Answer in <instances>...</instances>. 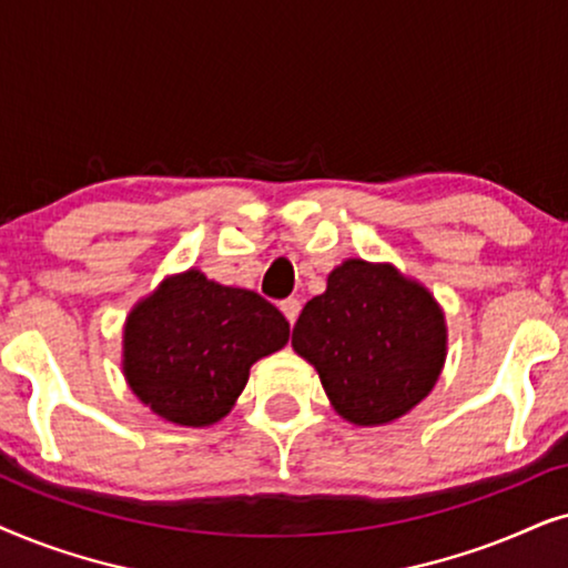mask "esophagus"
I'll return each mask as SVG.
<instances>
[{
  "mask_svg": "<svg viewBox=\"0 0 568 568\" xmlns=\"http://www.w3.org/2000/svg\"><path fill=\"white\" fill-rule=\"evenodd\" d=\"M280 312L285 314V320H288L291 324H296L298 314H301V301L298 298H285L283 304H280Z\"/></svg>",
  "mask_w": 568,
  "mask_h": 568,
  "instance_id": "esophagus-1",
  "label": "esophagus"
}]
</instances>
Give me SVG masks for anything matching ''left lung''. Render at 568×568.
<instances>
[{"instance_id": "obj_1", "label": "left lung", "mask_w": 568, "mask_h": 568, "mask_svg": "<svg viewBox=\"0 0 568 568\" xmlns=\"http://www.w3.org/2000/svg\"><path fill=\"white\" fill-rule=\"evenodd\" d=\"M291 345L316 368L337 415L384 426L434 389L447 322L428 288L397 267L345 260L304 306Z\"/></svg>"}]
</instances>
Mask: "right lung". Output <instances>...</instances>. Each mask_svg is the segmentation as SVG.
I'll use <instances>...</instances> for the list:
<instances>
[{
  "mask_svg": "<svg viewBox=\"0 0 568 568\" xmlns=\"http://www.w3.org/2000/svg\"><path fill=\"white\" fill-rule=\"evenodd\" d=\"M291 327L260 293L207 280L165 277L124 324L126 384L176 426H213L236 405L248 368L288 343Z\"/></svg>",
  "mask_w": 568,
  "mask_h": 568,
  "instance_id": "obj_1",
  "label": "right lung"
}]
</instances>
